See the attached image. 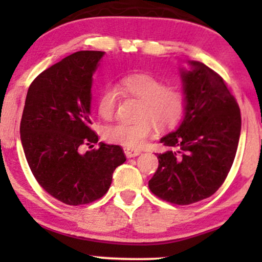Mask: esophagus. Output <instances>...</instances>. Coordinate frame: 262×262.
Wrapping results in <instances>:
<instances>
[{"label": "esophagus", "mask_w": 262, "mask_h": 262, "mask_svg": "<svg viewBox=\"0 0 262 262\" xmlns=\"http://www.w3.org/2000/svg\"><path fill=\"white\" fill-rule=\"evenodd\" d=\"M140 150H137V149H130V148H124V154L127 158H135V156H138L140 154Z\"/></svg>", "instance_id": "1"}]
</instances>
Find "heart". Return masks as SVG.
Listing matches in <instances>:
<instances>
[{
  "mask_svg": "<svg viewBox=\"0 0 262 262\" xmlns=\"http://www.w3.org/2000/svg\"><path fill=\"white\" fill-rule=\"evenodd\" d=\"M123 91L143 101L139 123H116L104 129L108 141L127 148H140L152 132V123L159 129L175 127L182 118L186 98L182 91L169 87L165 81L149 74L129 75L121 81ZM118 92L113 86H106L97 100L98 114L111 119L116 113Z\"/></svg>",
  "mask_w": 262,
  "mask_h": 262,
  "instance_id": "b5f03b06",
  "label": "heart"
}]
</instances>
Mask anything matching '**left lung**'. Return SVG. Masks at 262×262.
I'll return each mask as SVG.
<instances>
[{
  "mask_svg": "<svg viewBox=\"0 0 262 262\" xmlns=\"http://www.w3.org/2000/svg\"><path fill=\"white\" fill-rule=\"evenodd\" d=\"M180 68L186 107L176 130L164 135L167 148L149 188L161 200L191 204L221 187L235 158L242 117L235 98L217 73L188 60Z\"/></svg>",
  "mask_w": 262,
  "mask_h": 262,
  "instance_id": "obj_1",
  "label": "left lung"
}]
</instances>
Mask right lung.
Segmentation results:
<instances>
[{
	"mask_svg": "<svg viewBox=\"0 0 262 262\" xmlns=\"http://www.w3.org/2000/svg\"><path fill=\"white\" fill-rule=\"evenodd\" d=\"M104 52L82 50L50 66L32 82L20 121V141L33 175L50 196L69 204L91 203L125 161L119 145L98 143L90 125L93 74Z\"/></svg>",
	"mask_w": 262,
	"mask_h": 262,
	"instance_id": "obj_1",
	"label": "right lung"
}]
</instances>
